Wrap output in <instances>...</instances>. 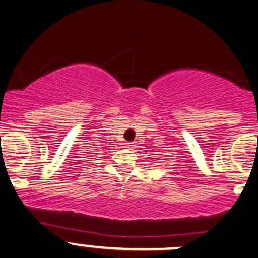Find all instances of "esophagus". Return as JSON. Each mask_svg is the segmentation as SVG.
<instances>
[{"instance_id":"obj_1","label":"esophagus","mask_w":258,"mask_h":258,"mask_svg":"<svg viewBox=\"0 0 258 258\" xmlns=\"http://www.w3.org/2000/svg\"><path fill=\"white\" fill-rule=\"evenodd\" d=\"M125 146L128 147L129 150H133V148L135 147V144H134V142H126V144H125Z\"/></svg>"}]
</instances>
